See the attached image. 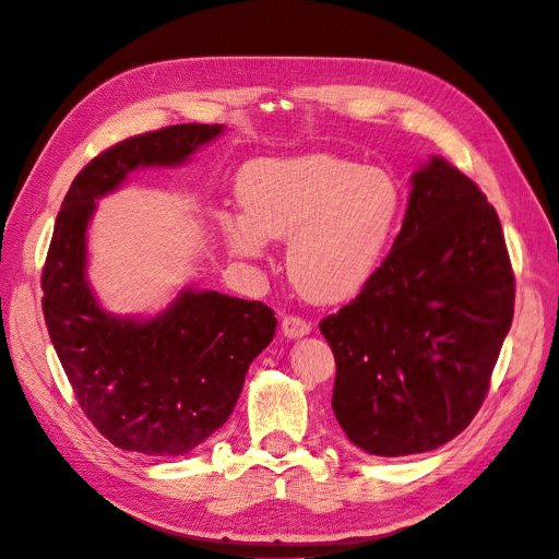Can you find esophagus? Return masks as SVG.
Here are the masks:
<instances>
[{"mask_svg":"<svg viewBox=\"0 0 559 559\" xmlns=\"http://www.w3.org/2000/svg\"><path fill=\"white\" fill-rule=\"evenodd\" d=\"M281 330H283V334L287 338H301V336H306V334L311 332V325L306 320L297 318V316H285L281 320Z\"/></svg>","mask_w":559,"mask_h":559,"instance_id":"esophagus-1","label":"esophagus"}]
</instances>
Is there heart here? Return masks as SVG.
Returning a JSON list of instances; mask_svg holds the SVG:
<instances>
[{
  "label": "heart",
  "mask_w": 559,
  "mask_h": 559,
  "mask_svg": "<svg viewBox=\"0 0 559 559\" xmlns=\"http://www.w3.org/2000/svg\"><path fill=\"white\" fill-rule=\"evenodd\" d=\"M237 197L243 218H223L227 248L258 260L266 239H287L290 281L320 304L348 301L365 290L388 255L404 206L390 171L332 153L253 162L239 176Z\"/></svg>",
  "instance_id": "1"
}]
</instances>
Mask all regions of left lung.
Segmentation results:
<instances>
[{"label":"left lung","mask_w":559,"mask_h":559,"mask_svg":"<svg viewBox=\"0 0 559 559\" xmlns=\"http://www.w3.org/2000/svg\"><path fill=\"white\" fill-rule=\"evenodd\" d=\"M497 211L431 155L411 176L402 229L369 285L320 332L336 359L334 416L378 457L435 450L474 420L513 320Z\"/></svg>","instance_id":"obj_1"}]
</instances>
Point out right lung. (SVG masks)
<instances>
[{
    "instance_id": "add662e5",
    "label": "right lung",
    "mask_w": 559,
    "mask_h": 559,
    "mask_svg": "<svg viewBox=\"0 0 559 559\" xmlns=\"http://www.w3.org/2000/svg\"><path fill=\"white\" fill-rule=\"evenodd\" d=\"M225 124H174L120 141L74 178L41 276L46 328L85 416L122 450L181 457L221 429L248 367L272 344L262 301L186 285L153 316L106 311L87 278V227L97 200L141 169H174Z\"/></svg>"
}]
</instances>
